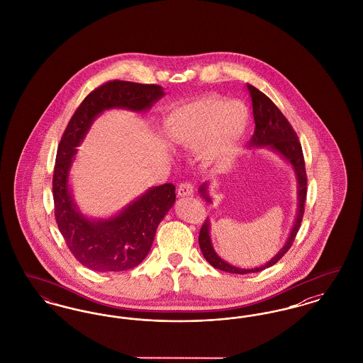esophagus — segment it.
Instances as JSON below:
<instances>
[{
	"label": "esophagus",
	"mask_w": 363,
	"mask_h": 363,
	"mask_svg": "<svg viewBox=\"0 0 363 363\" xmlns=\"http://www.w3.org/2000/svg\"><path fill=\"white\" fill-rule=\"evenodd\" d=\"M177 191H178L179 197H185V196H191L194 193V188L189 182H182V184H179Z\"/></svg>",
	"instance_id": "1"
}]
</instances>
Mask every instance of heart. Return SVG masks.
I'll list each match as a JSON object with an SVG mask.
<instances>
[{
  "mask_svg": "<svg viewBox=\"0 0 363 363\" xmlns=\"http://www.w3.org/2000/svg\"><path fill=\"white\" fill-rule=\"evenodd\" d=\"M249 118L241 102L208 95L173 108L164 118V135L174 145L200 150L204 160L218 162L240 145Z\"/></svg>",
  "mask_w": 363,
  "mask_h": 363,
  "instance_id": "obj_1",
  "label": "heart"
}]
</instances>
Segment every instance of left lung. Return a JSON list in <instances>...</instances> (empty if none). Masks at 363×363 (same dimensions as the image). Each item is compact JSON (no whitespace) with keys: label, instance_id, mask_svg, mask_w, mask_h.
<instances>
[{"label":"left lung","instance_id":"8db88e82","mask_svg":"<svg viewBox=\"0 0 363 363\" xmlns=\"http://www.w3.org/2000/svg\"><path fill=\"white\" fill-rule=\"evenodd\" d=\"M247 91L252 98L253 117H255V123H256L255 133L249 141V148L267 147L271 151H275L287 163L291 164L295 177H296V182H298V186H296L298 188L296 190L298 208H296V218H295L291 233L284 243V246L277 252L275 257H272L267 264L257 267V268H252V269L234 267L216 255V252L212 246L211 235H209L211 222L207 218L204 225H201V230L199 234V243H200L203 256L213 268L225 271V272H230V274H240V275L259 272L265 268H269V267L275 265L277 261L289 252V249L291 247L294 240L296 237V233L301 227V223H302V218H303V212H305L306 191H308V178H306L302 147H301V143L298 141V136H296L293 126L283 116V113L277 108V104H274L265 94H262L256 86H250V84H247ZM199 190H200V194L207 200L208 203H212V199L208 194L207 182L203 184Z\"/></svg>","mask_w":363,"mask_h":363}]
</instances>
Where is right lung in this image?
<instances>
[{
  "label": "right lung",
  "instance_id": "right-lung-1",
  "mask_svg": "<svg viewBox=\"0 0 363 363\" xmlns=\"http://www.w3.org/2000/svg\"><path fill=\"white\" fill-rule=\"evenodd\" d=\"M163 95V88L156 84L107 82L86 95L58 144L52 174L55 220L74 259L92 271L121 272L147 257L157 225L175 203V186L164 184L150 188L116 216L89 219L79 211L69 188L77 147L104 110L145 111Z\"/></svg>",
  "mask_w": 363,
  "mask_h": 363
}]
</instances>
